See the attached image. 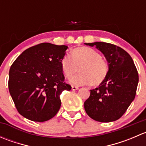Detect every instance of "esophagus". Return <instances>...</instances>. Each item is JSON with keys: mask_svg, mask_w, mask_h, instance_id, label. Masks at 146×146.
<instances>
[{"mask_svg": "<svg viewBox=\"0 0 146 146\" xmlns=\"http://www.w3.org/2000/svg\"><path fill=\"white\" fill-rule=\"evenodd\" d=\"M78 89H79L78 87L72 86V90H78Z\"/></svg>", "mask_w": 146, "mask_h": 146, "instance_id": "obj_1", "label": "esophagus"}]
</instances>
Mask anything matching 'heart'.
Instances as JSON below:
<instances>
[{
    "label": "heart",
    "instance_id": "1",
    "mask_svg": "<svg viewBox=\"0 0 146 146\" xmlns=\"http://www.w3.org/2000/svg\"><path fill=\"white\" fill-rule=\"evenodd\" d=\"M61 68L66 78H70L77 71L80 73L72 78L70 83L75 86L99 85L104 81L109 72V64L95 49L90 47H78L66 56L61 61Z\"/></svg>",
    "mask_w": 146,
    "mask_h": 146
}]
</instances>
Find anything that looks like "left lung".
Instances as JSON below:
<instances>
[{
	"label": "left lung",
	"mask_w": 146,
	"mask_h": 146,
	"mask_svg": "<svg viewBox=\"0 0 146 146\" xmlns=\"http://www.w3.org/2000/svg\"><path fill=\"white\" fill-rule=\"evenodd\" d=\"M100 51L109 64L104 81L90 90L84 107L90 118L100 122H111L126 112L134 100L138 83L137 69L131 56L117 46L106 42L85 43Z\"/></svg>",
	"instance_id": "1"
}]
</instances>
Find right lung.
<instances>
[{
  "label": "right lung",
  "instance_id": "add662e5",
  "mask_svg": "<svg viewBox=\"0 0 146 146\" xmlns=\"http://www.w3.org/2000/svg\"><path fill=\"white\" fill-rule=\"evenodd\" d=\"M68 46L42 43L23 51L12 64L8 88L18 112L33 121L54 117L61 105L60 95L70 90L61 61Z\"/></svg>",
  "mask_w": 146,
  "mask_h": 146
}]
</instances>
